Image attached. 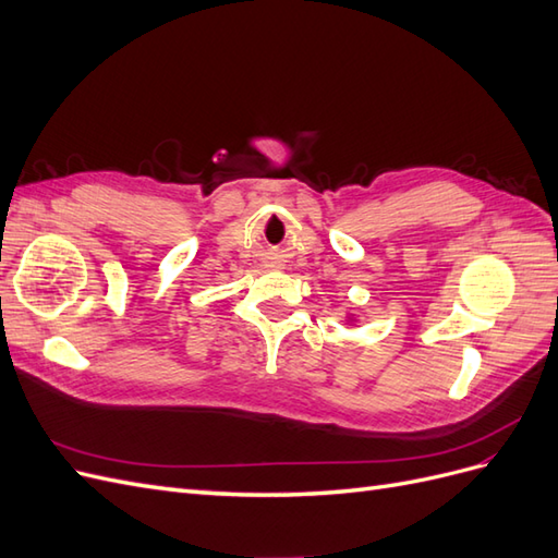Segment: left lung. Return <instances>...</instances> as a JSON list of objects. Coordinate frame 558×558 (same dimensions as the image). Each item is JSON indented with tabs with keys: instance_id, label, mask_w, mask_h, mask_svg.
<instances>
[{
	"instance_id": "obj_1",
	"label": "left lung",
	"mask_w": 558,
	"mask_h": 558,
	"mask_svg": "<svg viewBox=\"0 0 558 558\" xmlns=\"http://www.w3.org/2000/svg\"><path fill=\"white\" fill-rule=\"evenodd\" d=\"M347 320H349V324H356V314H349L347 312Z\"/></svg>"
}]
</instances>
